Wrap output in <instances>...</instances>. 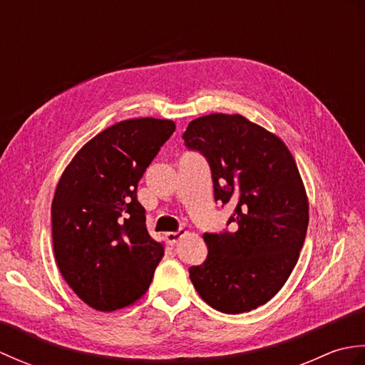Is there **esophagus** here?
I'll list each match as a JSON object with an SVG mask.
<instances>
[{
  "label": "esophagus",
  "mask_w": 365,
  "mask_h": 365,
  "mask_svg": "<svg viewBox=\"0 0 365 365\" xmlns=\"http://www.w3.org/2000/svg\"><path fill=\"white\" fill-rule=\"evenodd\" d=\"M185 234H187V232H185V230H177V232H166V240H168V243L169 245H175L177 242H178V240H180Z\"/></svg>",
  "instance_id": "esophagus-1"
}]
</instances>
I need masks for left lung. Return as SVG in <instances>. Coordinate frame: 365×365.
Masks as SVG:
<instances>
[{
    "instance_id": "8db88e82",
    "label": "left lung",
    "mask_w": 365,
    "mask_h": 365,
    "mask_svg": "<svg viewBox=\"0 0 365 365\" xmlns=\"http://www.w3.org/2000/svg\"><path fill=\"white\" fill-rule=\"evenodd\" d=\"M185 145L212 169L215 200L235 204V232L205 234L202 265L190 268L199 297L224 314L265 304L297 265L309 224L304 183L289 147L240 114L190 122Z\"/></svg>"
}]
</instances>
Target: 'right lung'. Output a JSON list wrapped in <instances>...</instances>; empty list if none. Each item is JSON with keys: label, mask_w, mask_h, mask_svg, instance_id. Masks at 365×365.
I'll list each match as a JSON object with an SVG mask.
<instances>
[{"label": "right lung", "mask_w": 365, "mask_h": 365, "mask_svg": "<svg viewBox=\"0 0 365 365\" xmlns=\"http://www.w3.org/2000/svg\"><path fill=\"white\" fill-rule=\"evenodd\" d=\"M174 131L168 119L114 123L84 144L59 178L51 202L54 259L71 289L96 311L133 304L165 255L147 232L136 188Z\"/></svg>", "instance_id": "obj_1"}]
</instances>
